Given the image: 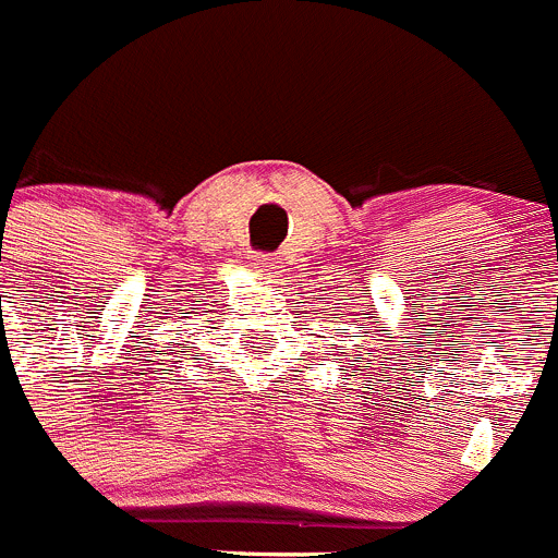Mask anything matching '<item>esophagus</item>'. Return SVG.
Returning <instances> with one entry per match:
<instances>
[{"mask_svg": "<svg viewBox=\"0 0 558 558\" xmlns=\"http://www.w3.org/2000/svg\"><path fill=\"white\" fill-rule=\"evenodd\" d=\"M254 265H257L259 270H270V268H274V259H270L268 254H257V259H254Z\"/></svg>", "mask_w": 558, "mask_h": 558, "instance_id": "1", "label": "esophagus"}]
</instances>
